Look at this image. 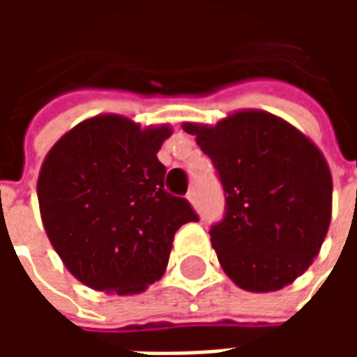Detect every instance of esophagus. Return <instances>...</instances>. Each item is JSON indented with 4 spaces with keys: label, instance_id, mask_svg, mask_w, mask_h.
Listing matches in <instances>:
<instances>
[{
    "label": "esophagus",
    "instance_id": "obj_1",
    "mask_svg": "<svg viewBox=\"0 0 357 357\" xmlns=\"http://www.w3.org/2000/svg\"><path fill=\"white\" fill-rule=\"evenodd\" d=\"M187 201L191 202L195 208H197V204H199V202H197V195H195V191H189V193H187Z\"/></svg>",
    "mask_w": 357,
    "mask_h": 357
}]
</instances>
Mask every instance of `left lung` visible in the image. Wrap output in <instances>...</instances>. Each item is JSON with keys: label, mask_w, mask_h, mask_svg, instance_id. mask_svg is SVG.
Listing matches in <instances>:
<instances>
[{"label": "left lung", "mask_w": 357, "mask_h": 357, "mask_svg": "<svg viewBox=\"0 0 357 357\" xmlns=\"http://www.w3.org/2000/svg\"><path fill=\"white\" fill-rule=\"evenodd\" d=\"M183 130L224 185L225 216L210 239L227 277L250 292L291 284L329 231L333 178L321 151L264 110H237L216 126L185 122Z\"/></svg>", "instance_id": "obj_1"}]
</instances>
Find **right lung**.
<instances>
[{
  "label": "right lung",
  "instance_id": "right-lung-1",
  "mask_svg": "<svg viewBox=\"0 0 357 357\" xmlns=\"http://www.w3.org/2000/svg\"><path fill=\"white\" fill-rule=\"evenodd\" d=\"M168 124L120 114L88 118L51 147L38 178L43 227L66 269L89 289L139 294L168 266L174 235L199 222L164 189L156 158Z\"/></svg>",
  "mask_w": 357,
  "mask_h": 357
}]
</instances>
